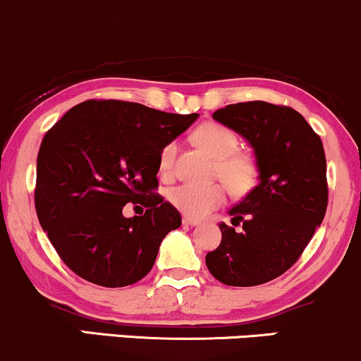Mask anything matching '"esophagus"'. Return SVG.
<instances>
[{
  "mask_svg": "<svg viewBox=\"0 0 361 361\" xmlns=\"http://www.w3.org/2000/svg\"><path fill=\"white\" fill-rule=\"evenodd\" d=\"M182 223H184L185 226H199V224H201L199 219L190 218V216H184V218H182Z\"/></svg>",
  "mask_w": 361,
  "mask_h": 361,
  "instance_id": "1",
  "label": "esophagus"
}]
</instances>
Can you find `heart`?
<instances>
[{
	"label": "heart",
	"instance_id": "heart-1",
	"mask_svg": "<svg viewBox=\"0 0 361 361\" xmlns=\"http://www.w3.org/2000/svg\"><path fill=\"white\" fill-rule=\"evenodd\" d=\"M194 142L211 157L218 160L219 177L235 192H245L257 179V164L247 154H235L238 150V137L226 126L218 123H206L194 131ZM177 143L169 142L159 157L160 172L172 171ZM169 201L180 213L202 218L226 201V188L223 184H180L169 190Z\"/></svg>",
	"mask_w": 361,
	"mask_h": 361
}]
</instances>
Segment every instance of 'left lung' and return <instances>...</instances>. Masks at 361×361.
<instances>
[{"mask_svg":"<svg viewBox=\"0 0 361 361\" xmlns=\"http://www.w3.org/2000/svg\"><path fill=\"white\" fill-rule=\"evenodd\" d=\"M253 148L258 184L228 213L243 230L219 224L221 243L206 255L214 279L252 287L290 269L321 226L328 206L321 138L289 106L265 101L228 104L213 113Z\"/></svg>","mask_w":361,"mask_h":361,"instance_id":"left-lung-1","label":"left lung"}]
</instances>
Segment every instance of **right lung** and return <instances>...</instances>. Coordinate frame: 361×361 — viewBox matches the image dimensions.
I'll use <instances>...</instances> for the list:
<instances>
[{"label":"right lung","instance_id":"obj_1","mask_svg":"<svg viewBox=\"0 0 361 361\" xmlns=\"http://www.w3.org/2000/svg\"><path fill=\"white\" fill-rule=\"evenodd\" d=\"M199 114H173L116 99H89L45 133L37 157L35 209L74 274L103 287L142 281L160 243L182 219L155 194L159 157ZM126 202L145 215L125 219Z\"/></svg>","mask_w":361,"mask_h":361}]
</instances>
